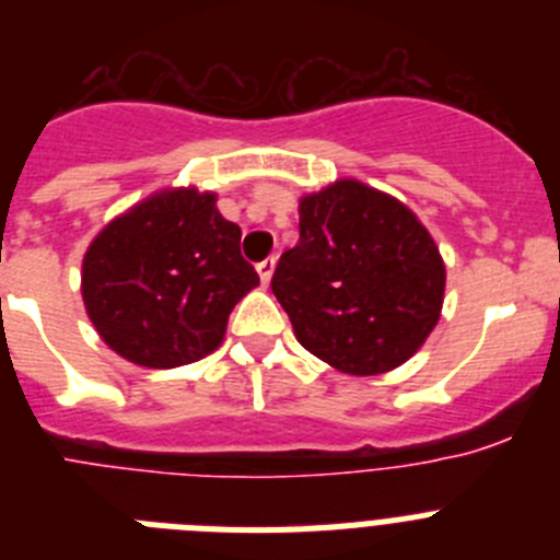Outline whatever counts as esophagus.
I'll use <instances>...</instances> for the list:
<instances>
[{
    "instance_id": "esophagus-1",
    "label": "esophagus",
    "mask_w": 560,
    "mask_h": 560,
    "mask_svg": "<svg viewBox=\"0 0 560 560\" xmlns=\"http://www.w3.org/2000/svg\"><path fill=\"white\" fill-rule=\"evenodd\" d=\"M275 264H277L275 255L266 257V260H260V264H257V275H260V280H264V283H269L271 275H275Z\"/></svg>"
}]
</instances>
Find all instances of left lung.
<instances>
[{
    "label": "left lung",
    "mask_w": 560,
    "mask_h": 560,
    "mask_svg": "<svg viewBox=\"0 0 560 560\" xmlns=\"http://www.w3.org/2000/svg\"><path fill=\"white\" fill-rule=\"evenodd\" d=\"M443 289L427 226L353 179L300 201V244L271 277L300 345L350 375L404 364L438 325Z\"/></svg>",
    "instance_id": "1"
}]
</instances>
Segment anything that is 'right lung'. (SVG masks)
Returning a JSON list of instances; mask_svg holds the SVG:
<instances>
[{"label":"right lung","instance_id":"obj_1","mask_svg":"<svg viewBox=\"0 0 560 560\" xmlns=\"http://www.w3.org/2000/svg\"><path fill=\"white\" fill-rule=\"evenodd\" d=\"M257 283L241 255V226L199 190L142 201L83 257V303L97 334L122 359L156 370L219 348L232 308Z\"/></svg>","mask_w":560,"mask_h":560}]
</instances>
